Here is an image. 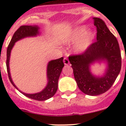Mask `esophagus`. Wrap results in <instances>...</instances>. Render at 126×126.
I'll list each match as a JSON object with an SVG mask.
<instances>
[{
	"label": "esophagus",
	"instance_id": "obj_1",
	"mask_svg": "<svg viewBox=\"0 0 126 126\" xmlns=\"http://www.w3.org/2000/svg\"><path fill=\"white\" fill-rule=\"evenodd\" d=\"M63 62H64V64H65V65H68L69 63V60H68V58H66V57H64V59H63Z\"/></svg>",
	"mask_w": 126,
	"mask_h": 126
}]
</instances>
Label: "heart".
Masks as SVG:
<instances>
[{"label":"heart","instance_id":"b5f03b06","mask_svg":"<svg viewBox=\"0 0 126 126\" xmlns=\"http://www.w3.org/2000/svg\"><path fill=\"white\" fill-rule=\"evenodd\" d=\"M86 29L85 26L78 27L73 30L66 39V42H73L78 39L74 46L76 52L81 53L85 51L94 38V32L91 30L85 31Z\"/></svg>","mask_w":126,"mask_h":126}]
</instances>
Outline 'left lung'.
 Returning a JSON list of instances; mask_svg holds the SVG:
<instances>
[{
	"label": "left lung",
	"mask_w": 126,
	"mask_h": 126,
	"mask_svg": "<svg viewBox=\"0 0 126 126\" xmlns=\"http://www.w3.org/2000/svg\"><path fill=\"white\" fill-rule=\"evenodd\" d=\"M97 41L92 43L82 54L69 57L74 76L79 88L90 96L104 93L111 88L121 68V56L116 38L103 20L93 17ZM106 61L108 69L102 77L93 76L90 64L95 61Z\"/></svg>",
	"instance_id": "1"
}]
</instances>
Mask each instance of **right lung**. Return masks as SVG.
Here are the masks:
<instances>
[{"label": "right lung", "instance_id": "1", "mask_svg": "<svg viewBox=\"0 0 126 126\" xmlns=\"http://www.w3.org/2000/svg\"><path fill=\"white\" fill-rule=\"evenodd\" d=\"M39 27L38 25H22L15 32L12 38L8 44L7 50V69L8 72V76L11 84L18 90L11 79V75L9 68V62H10V54L12 48L13 47L15 43L20 39L29 36H35L39 34ZM63 57L57 60H51L49 62L47 68V77L48 83L45 88L41 92L35 94H26L19 91L22 93L24 96L32 99L36 101H46L50 98L57 92L58 89V81L62 69L64 66L63 63Z\"/></svg>", "mask_w": 126, "mask_h": 126}]
</instances>
